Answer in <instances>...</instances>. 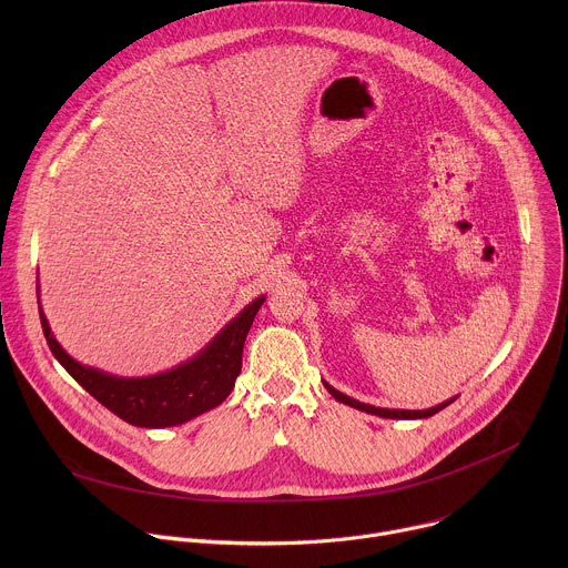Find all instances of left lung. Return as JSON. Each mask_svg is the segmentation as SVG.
<instances>
[{
    "label": "left lung",
    "instance_id": "1",
    "mask_svg": "<svg viewBox=\"0 0 568 568\" xmlns=\"http://www.w3.org/2000/svg\"><path fill=\"white\" fill-rule=\"evenodd\" d=\"M323 386L328 388V393L337 399V402H342V404H348V407H353V409H359V412H364V414H373V416H379V418H390V420H423V418H432L434 414H438V412H443L447 404H452L454 399H456V395L454 397H449V399H445V402H440V404H436V407H432V409H423V412H407V409H382V407H373V404H364V402H359V399H355V397H351V395H346V393H342V390H337L335 386H331L328 382H323Z\"/></svg>",
    "mask_w": 568,
    "mask_h": 568
}]
</instances>
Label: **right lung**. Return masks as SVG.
Returning <instances> with one entry per match:
<instances>
[{"label": "right lung", "mask_w": 568, "mask_h": 568, "mask_svg": "<svg viewBox=\"0 0 568 568\" xmlns=\"http://www.w3.org/2000/svg\"><path fill=\"white\" fill-rule=\"evenodd\" d=\"M263 301L265 296H258L242 307L197 355L184 364L148 377H119L75 362L53 337L42 305L38 310L42 333L53 357L80 386L121 420L134 427L164 429L184 425L226 399L240 375L242 348H245L247 333Z\"/></svg>", "instance_id": "add662e5"}]
</instances>
